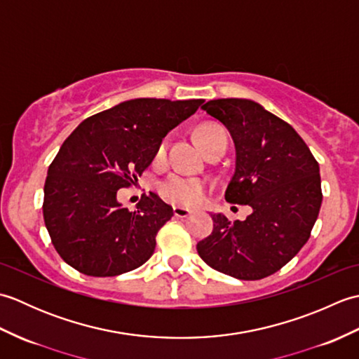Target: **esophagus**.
I'll return each instance as SVG.
<instances>
[{
  "label": "esophagus",
  "instance_id": "obj_1",
  "mask_svg": "<svg viewBox=\"0 0 359 359\" xmlns=\"http://www.w3.org/2000/svg\"><path fill=\"white\" fill-rule=\"evenodd\" d=\"M172 211H174V216H175V217H180V219L188 217L189 215H191V210L184 208V207H174Z\"/></svg>",
  "mask_w": 359,
  "mask_h": 359
}]
</instances>
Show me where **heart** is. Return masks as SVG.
<instances>
[{
    "instance_id": "heart-1",
    "label": "heart",
    "mask_w": 359,
    "mask_h": 359,
    "mask_svg": "<svg viewBox=\"0 0 359 359\" xmlns=\"http://www.w3.org/2000/svg\"><path fill=\"white\" fill-rule=\"evenodd\" d=\"M196 137L197 142L201 144V148L207 152L219 139L226 137V134L224 131V128H220L219 125L205 123L197 129ZM166 149L168 139H163L157 148L156 158H163L166 154ZM158 189L160 196H162L166 202H171L174 205H194L202 199V196L205 193V184L202 180L182 177V175L174 174L170 175L165 182H162Z\"/></svg>"
}]
</instances>
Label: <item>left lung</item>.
Masks as SVG:
<instances>
[{
  "label": "left lung",
  "instance_id": "obj_1",
  "mask_svg": "<svg viewBox=\"0 0 359 359\" xmlns=\"http://www.w3.org/2000/svg\"><path fill=\"white\" fill-rule=\"evenodd\" d=\"M222 121L236 147V170L225 199L250 205L245 220L212 215V233L197 243L211 269L242 280L280 270L310 238L323 202L319 165L287 121L245 98L202 106Z\"/></svg>",
  "mask_w": 359,
  "mask_h": 359
}]
</instances>
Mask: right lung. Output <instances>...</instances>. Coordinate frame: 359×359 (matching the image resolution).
I'll use <instances>...</instances> for the list:
<instances>
[{"label":"right lung","mask_w":359,"mask_h":359,"mask_svg":"<svg viewBox=\"0 0 359 359\" xmlns=\"http://www.w3.org/2000/svg\"><path fill=\"white\" fill-rule=\"evenodd\" d=\"M201 104L202 98H135L86 118L67 137L49 165L43 201L46 228L66 264L108 278L152 256L172 208L151 193L129 211L117 191L137 182L163 137Z\"/></svg>","instance_id":"obj_1"}]
</instances>
